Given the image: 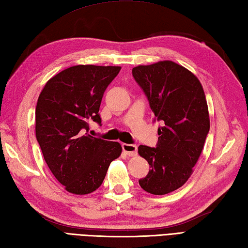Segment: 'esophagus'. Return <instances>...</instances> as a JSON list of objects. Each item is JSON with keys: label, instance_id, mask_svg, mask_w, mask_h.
Segmentation results:
<instances>
[{"label": "esophagus", "instance_id": "34e87169", "mask_svg": "<svg viewBox=\"0 0 248 248\" xmlns=\"http://www.w3.org/2000/svg\"><path fill=\"white\" fill-rule=\"evenodd\" d=\"M124 152L128 155L129 157H134L138 155V146L133 144H123Z\"/></svg>", "mask_w": 248, "mask_h": 248}]
</instances>
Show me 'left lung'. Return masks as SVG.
Masks as SVG:
<instances>
[{
  "label": "left lung",
  "mask_w": 248,
  "mask_h": 248,
  "mask_svg": "<svg viewBox=\"0 0 248 248\" xmlns=\"http://www.w3.org/2000/svg\"><path fill=\"white\" fill-rule=\"evenodd\" d=\"M132 74L157 120L163 123L157 147H139L150 166L139 184L152 195H167L188 181L204 147L210 131L205 93L192 72L170 60L138 65Z\"/></svg>",
  "instance_id": "1"
}]
</instances>
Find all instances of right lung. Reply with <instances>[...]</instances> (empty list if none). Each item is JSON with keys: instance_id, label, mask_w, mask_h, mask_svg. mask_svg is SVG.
Returning <instances> with one entry per match:
<instances>
[{"instance_id": "add662e5", "label": "right lung", "mask_w": 248, "mask_h": 248, "mask_svg": "<svg viewBox=\"0 0 248 248\" xmlns=\"http://www.w3.org/2000/svg\"><path fill=\"white\" fill-rule=\"evenodd\" d=\"M121 66L74 65L48 80L35 109V134L48 168L66 191H95L123 147L88 133L91 120L101 123L105 89Z\"/></svg>"}]
</instances>
